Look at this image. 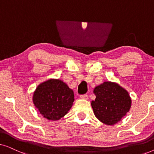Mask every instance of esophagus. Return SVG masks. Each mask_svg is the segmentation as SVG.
Masks as SVG:
<instances>
[{
  "label": "esophagus",
  "instance_id": "esophagus-1",
  "mask_svg": "<svg viewBox=\"0 0 154 154\" xmlns=\"http://www.w3.org/2000/svg\"><path fill=\"white\" fill-rule=\"evenodd\" d=\"M80 98L83 99V100H88V96L87 95V94H83V95L80 96Z\"/></svg>",
  "mask_w": 154,
  "mask_h": 154
}]
</instances>
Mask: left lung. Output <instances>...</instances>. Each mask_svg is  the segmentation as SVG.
<instances>
[{
	"instance_id": "left-lung-1",
	"label": "left lung",
	"mask_w": 154,
	"mask_h": 154,
	"mask_svg": "<svg viewBox=\"0 0 154 154\" xmlns=\"http://www.w3.org/2000/svg\"><path fill=\"white\" fill-rule=\"evenodd\" d=\"M95 100L91 102L94 116L107 125L121 121L129 112L132 100L125 88L115 82L105 81L94 88Z\"/></svg>"
}]
</instances>
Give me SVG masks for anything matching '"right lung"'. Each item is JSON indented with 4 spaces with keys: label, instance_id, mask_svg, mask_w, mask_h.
<instances>
[{
    "label": "right lung",
    "instance_id": "right-lung-1",
    "mask_svg": "<svg viewBox=\"0 0 154 154\" xmlns=\"http://www.w3.org/2000/svg\"><path fill=\"white\" fill-rule=\"evenodd\" d=\"M74 102L73 91L62 80L50 79L39 84L33 94L38 112L50 121H58L70 110Z\"/></svg>",
    "mask_w": 154,
    "mask_h": 154
}]
</instances>
